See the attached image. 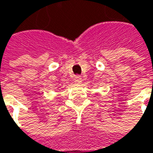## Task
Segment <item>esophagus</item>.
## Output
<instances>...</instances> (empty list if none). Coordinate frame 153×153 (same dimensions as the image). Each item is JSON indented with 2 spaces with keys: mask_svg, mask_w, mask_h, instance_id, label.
Segmentation results:
<instances>
[{
  "mask_svg": "<svg viewBox=\"0 0 153 153\" xmlns=\"http://www.w3.org/2000/svg\"><path fill=\"white\" fill-rule=\"evenodd\" d=\"M74 81H75V82H76V83H81L82 82V77L80 76H76L74 77Z\"/></svg>",
  "mask_w": 153,
  "mask_h": 153,
  "instance_id": "obj_1",
  "label": "esophagus"
}]
</instances>
